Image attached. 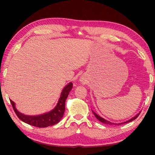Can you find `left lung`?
I'll list each match as a JSON object with an SVG mask.
<instances>
[{
  "instance_id": "1",
  "label": "left lung",
  "mask_w": 155,
  "mask_h": 155,
  "mask_svg": "<svg viewBox=\"0 0 155 155\" xmlns=\"http://www.w3.org/2000/svg\"><path fill=\"white\" fill-rule=\"evenodd\" d=\"M93 113H94V115H95V117H96L97 119H98L100 122H103V123H104V124H109V125H120V124H126V123H128V122H131V121H133V120H135L136 118H137V117L139 116V115H140V113H139V114H137V115H136L134 117H133V118H131V119H130L129 120H127V121H126V122H122V123H119V124H115V123H113V122H109V121H108V120H105V119H104V118H103V117H101L100 116V115H98V114H96L95 112H94L93 111Z\"/></svg>"
}]
</instances>
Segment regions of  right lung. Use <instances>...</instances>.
<instances>
[{
  "label": "right lung",
  "instance_id": "add662e5",
  "mask_svg": "<svg viewBox=\"0 0 155 155\" xmlns=\"http://www.w3.org/2000/svg\"><path fill=\"white\" fill-rule=\"evenodd\" d=\"M72 88V83H70L64 88L57 103V106L48 113L40 115H26L21 114L18 111L15 107L14 101L10 100L11 104L13 107L15 114L17 115L18 118L20 119L22 122L27 123L28 124L34 126L36 127L44 128L50 126L54 125L58 123L64 116L65 111V100L69 94V92Z\"/></svg>",
  "mask_w": 155,
  "mask_h": 155
}]
</instances>
